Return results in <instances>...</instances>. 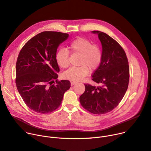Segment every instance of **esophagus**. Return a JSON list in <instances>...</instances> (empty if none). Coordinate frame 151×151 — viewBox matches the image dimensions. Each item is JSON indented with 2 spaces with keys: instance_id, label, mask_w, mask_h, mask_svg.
I'll return each instance as SVG.
<instances>
[{
  "instance_id": "obj_1",
  "label": "esophagus",
  "mask_w": 151,
  "mask_h": 151,
  "mask_svg": "<svg viewBox=\"0 0 151 151\" xmlns=\"http://www.w3.org/2000/svg\"><path fill=\"white\" fill-rule=\"evenodd\" d=\"M76 84H77V82H71V86H74Z\"/></svg>"
}]
</instances>
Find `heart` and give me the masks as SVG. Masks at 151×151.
I'll return each mask as SVG.
<instances>
[{
	"instance_id": "b5f03b06",
	"label": "heart",
	"mask_w": 151,
	"mask_h": 151,
	"mask_svg": "<svg viewBox=\"0 0 151 151\" xmlns=\"http://www.w3.org/2000/svg\"><path fill=\"white\" fill-rule=\"evenodd\" d=\"M70 51L74 54L80 55L78 67H71L63 73V77L74 82L83 80L91 71H94L100 66L102 60V52L99 46L83 37H78L69 45ZM55 60L59 66L66 68L69 65V51L60 48L55 54Z\"/></svg>"
}]
</instances>
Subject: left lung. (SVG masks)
<instances>
[{
  "label": "left lung",
  "mask_w": 151,
  "mask_h": 151,
  "mask_svg": "<svg viewBox=\"0 0 151 151\" xmlns=\"http://www.w3.org/2000/svg\"><path fill=\"white\" fill-rule=\"evenodd\" d=\"M102 46V60L92 74V80L101 86L85 84V91L80 101L86 110L95 114L109 112L117 106L124 97L129 84L128 60L122 46L107 34L99 31Z\"/></svg>",
  "instance_id": "obj_1"
}]
</instances>
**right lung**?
I'll return each instance as SVG.
<instances>
[{"instance_id":"right-lung-1","label":"right lung","mask_w":151,"mask_h":151,"mask_svg":"<svg viewBox=\"0 0 151 151\" xmlns=\"http://www.w3.org/2000/svg\"><path fill=\"white\" fill-rule=\"evenodd\" d=\"M68 37L66 33L43 31L29 40L19 52L16 86L27 106L36 112L48 114L57 109L71 86L69 80L57 81L60 69L55 60L58 47Z\"/></svg>"}]
</instances>
